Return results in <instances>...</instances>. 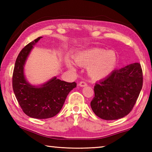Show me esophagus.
Masks as SVG:
<instances>
[{"label": "esophagus", "instance_id": "esophagus-1", "mask_svg": "<svg viewBox=\"0 0 152 152\" xmlns=\"http://www.w3.org/2000/svg\"><path fill=\"white\" fill-rule=\"evenodd\" d=\"M78 84H79V86H81V87H84V86H87V84L85 82H84V81H81Z\"/></svg>", "mask_w": 152, "mask_h": 152}]
</instances>
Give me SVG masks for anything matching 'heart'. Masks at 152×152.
Masks as SVG:
<instances>
[{"label": "heart", "instance_id": "obj_1", "mask_svg": "<svg viewBox=\"0 0 152 152\" xmlns=\"http://www.w3.org/2000/svg\"><path fill=\"white\" fill-rule=\"evenodd\" d=\"M74 60L80 66H88L89 76L98 80L106 78L114 70L117 56L113 51L92 48L77 53L74 56ZM66 62L69 68L75 70L76 67L72 61L68 59Z\"/></svg>", "mask_w": 152, "mask_h": 152}]
</instances>
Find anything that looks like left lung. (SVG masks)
<instances>
[{
	"mask_svg": "<svg viewBox=\"0 0 152 152\" xmlns=\"http://www.w3.org/2000/svg\"><path fill=\"white\" fill-rule=\"evenodd\" d=\"M143 86L141 64L135 62L113 70L95 84L91 106L94 114L104 120L124 117L132 111Z\"/></svg>",
	"mask_w": 152,
	"mask_h": 152,
	"instance_id": "left-lung-1",
	"label": "left lung"
}]
</instances>
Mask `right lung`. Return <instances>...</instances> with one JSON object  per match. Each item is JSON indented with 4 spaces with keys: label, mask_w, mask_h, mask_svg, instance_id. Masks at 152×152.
I'll list each match as a JSON object with an SVG mask.
<instances>
[{
    "label": "right lung",
    "mask_w": 152,
    "mask_h": 152,
    "mask_svg": "<svg viewBox=\"0 0 152 152\" xmlns=\"http://www.w3.org/2000/svg\"><path fill=\"white\" fill-rule=\"evenodd\" d=\"M42 37L27 44L20 51L15 61L12 83L18 102L27 116L35 119H48L60 111L68 94L76 87L75 82H67L53 78L41 86L29 84L23 73L28 55Z\"/></svg>",
    "instance_id": "right-lung-1"
}]
</instances>
